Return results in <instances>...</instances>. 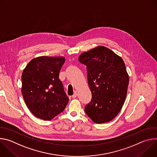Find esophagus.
<instances>
[{"label":"esophagus","mask_w":157,"mask_h":157,"mask_svg":"<svg viewBox=\"0 0 157 157\" xmlns=\"http://www.w3.org/2000/svg\"><path fill=\"white\" fill-rule=\"evenodd\" d=\"M77 96H78V93L76 91H75L74 93V94L72 96V97H73V98H75L77 97Z\"/></svg>","instance_id":"34e87169"}]
</instances>
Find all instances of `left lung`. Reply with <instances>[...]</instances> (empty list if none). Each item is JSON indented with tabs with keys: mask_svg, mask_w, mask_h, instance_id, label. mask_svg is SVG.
I'll return each instance as SVG.
<instances>
[{
	"mask_svg": "<svg viewBox=\"0 0 157 157\" xmlns=\"http://www.w3.org/2000/svg\"><path fill=\"white\" fill-rule=\"evenodd\" d=\"M78 60L86 66L92 94L85 113L96 124L112 121L124 105L129 82L123 59L108 48L99 46L81 53Z\"/></svg>",
	"mask_w": 157,
	"mask_h": 157,
	"instance_id": "1",
	"label": "left lung"
}]
</instances>
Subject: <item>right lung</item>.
Here are the masks:
<instances>
[{
  "instance_id": "1",
  "label": "right lung",
  "mask_w": 157,
  "mask_h": 157,
  "mask_svg": "<svg viewBox=\"0 0 157 157\" xmlns=\"http://www.w3.org/2000/svg\"><path fill=\"white\" fill-rule=\"evenodd\" d=\"M63 56H39L32 59L21 75V94L31 113L50 121L64 110L69 101L59 73Z\"/></svg>"
}]
</instances>
